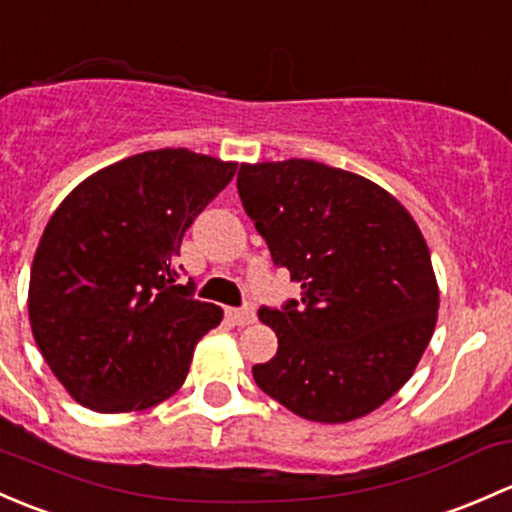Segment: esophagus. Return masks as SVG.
Listing matches in <instances>:
<instances>
[{
	"instance_id": "obj_1",
	"label": "esophagus",
	"mask_w": 512,
	"mask_h": 512,
	"mask_svg": "<svg viewBox=\"0 0 512 512\" xmlns=\"http://www.w3.org/2000/svg\"><path fill=\"white\" fill-rule=\"evenodd\" d=\"M228 319L233 321L235 326H250L255 321V309L252 306H240V309H228L225 311Z\"/></svg>"
}]
</instances>
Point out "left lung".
Returning a JSON list of instances; mask_svg holds the SVG:
<instances>
[{
    "label": "left lung",
    "mask_w": 512,
    "mask_h": 512,
    "mask_svg": "<svg viewBox=\"0 0 512 512\" xmlns=\"http://www.w3.org/2000/svg\"><path fill=\"white\" fill-rule=\"evenodd\" d=\"M238 193L301 301L262 306L277 355L257 387L311 422H351L412 378L434 333L439 289L412 215L385 188L311 159L242 164Z\"/></svg>",
    "instance_id": "left-lung-1"
}]
</instances>
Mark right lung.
Instances as JSON below:
<instances>
[{
    "instance_id": "right-lung-1",
    "label": "right lung",
    "mask_w": 512,
    "mask_h": 512,
    "mask_svg": "<svg viewBox=\"0 0 512 512\" xmlns=\"http://www.w3.org/2000/svg\"><path fill=\"white\" fill-rule=\"evenodd\" d=\"M235 161L188 149L127 157L88 176L36 247L29 321L75 402L137 412L184 385L196 343L223 309L176 284L184 233L230 184Z\"/></svg>"
}]
</instances>
